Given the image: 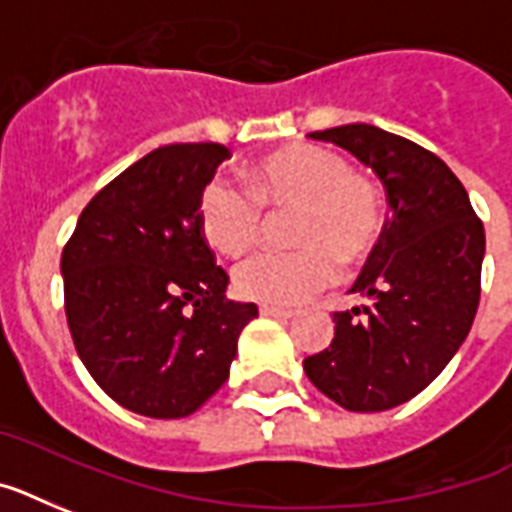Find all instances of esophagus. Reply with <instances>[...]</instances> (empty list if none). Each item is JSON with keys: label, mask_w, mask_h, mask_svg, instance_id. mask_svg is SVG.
Listing matches in <instances>:
<instances>
[{"label": "esophagus", "mask_w": 512, "mask_h": 512, "mask_svg": "<svg viewBox=\"0 0 512 512\" xmlns=\"http://www.w3.org/2000/svg\"><path fill=\"white\" fill-rule=\"evenodd\" d=\"M260 313L268 315V318H278V321H286L292 318L294 310L292 307H276V305H260Z\"/></svg>", "instance_id": "obj_1"}]
</instances>
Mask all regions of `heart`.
Here are the masks:
<instances>
[{
	"label": "heart",
	"mask_w": 512,
	"mask_h": 512,
	"mask_svg": "<svg viewBox=\"0 0 512 512\" xmlns=\"http://www.w3.org/2000/svg\"><path fill=\"white\" fill-rule=\"evenodd\" d=\"M249 193L223 178L199 191V234L218 255L239 257L260 236L263 214L289 213L286 244L294 252H263L234 270V289L265 305H297L336 276L334 260L355 268L384 234V205L371 178L350 170L331 149L294 144L247 168Z\"/></svg>",
	"instance_id": "1"
}]
</instances>
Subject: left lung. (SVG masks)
Segmentation results:
<instances>
[{
  "label": "left lung",
  "instance_id": "left-lung-1",
  "mask_svg": "<svg viewBox=\"0 0 512 512\" xmlns=\"http://www.w3.org/2000/svg\"><path fill=\"white\" fill-rule=\"evenodd\" d=\"M347 149L384 184L392 215L350 292L368 302L334 313V339L305 373L352 413L413 400L471 331L481 294L484 226L468 191L429 149L368 123L310 134Z\"/></svg>",
  "mask_w": 512,
  "mask_h": 512
}]
</instances>
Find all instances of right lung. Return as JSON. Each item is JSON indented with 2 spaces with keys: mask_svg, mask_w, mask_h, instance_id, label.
<instances>
[{
  "mask_svg": "<svg viewBox=\"0 0 512 512\" xmlns=\"http://www.w3.org/2000/svg\"><path fill=\"white\" fill-rule=\"evenodd\" d=\"M223 144H170L99 191L62 249L65 315L86 371L147 418L205 405L257 305L226 299L228 276L199 234V191Z\"/></svg>",
  "mask_w": 512,
  "mask_h": 512,
  "instance_id": "add662e5",
  "label": "right lung"
}]
</instances>
